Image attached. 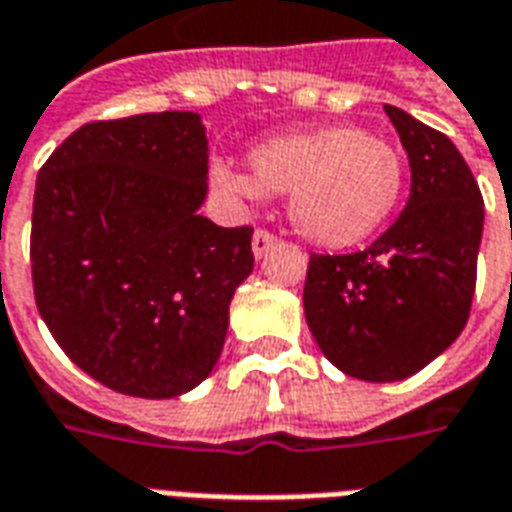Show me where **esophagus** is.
I'll return each instance as SVG.
<instances>
[{
    "mask_svg": "<svg viewBox=\"0 0 512 512\" xmlns=\"http://www.w3.org/2000/svg\"><path fill=\"white\" fill-rule=\"evenodd\" d=\"M276 244V236L271 233V230H255V236H252V252H255V257L260 260V257L268 255V249Z\"/></svg>",
    "mask_w": 512,
    "mask_h": 512,
    "instance_id": "1",
    "label": "esophagus"
}]
</instances>
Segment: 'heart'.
I'll list each match as a JSON object with an SVG mask.
<instances>
[{
	"mask_svg": "<svg viewBox=\"0 0 512 512\" xmlns=\"http://www.w3.org/2000/svg\"><path fill=\"white\" fill-rule=\"evenodd\" d=\"M238 195H290V219L312 244L347 249L366 241L396 211L404 189L399 151L358 127L293 132L252 151V179L214 168Z\"/></svg>",
	"mask_w": 512,
	"mask_h": 512,
	"instance_id": "heart-1",
	"label": "heart"
}]
</instances>
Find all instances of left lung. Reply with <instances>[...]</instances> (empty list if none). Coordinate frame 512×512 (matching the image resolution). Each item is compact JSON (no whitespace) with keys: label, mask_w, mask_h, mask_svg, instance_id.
I'll list each match as a JSON object with an SVG mask.
<instances>
[{"label":"left lung","mask_w":512,"mask_h":512,"mask_svg":"<svg viewBox=\"0 0 512 512\" xmlns=\"http://www.w3.org/2000/svg\"><path fill=\"white\" fill-rule=\"evenodd\" d=\"M410 157V200L363 252L312 255L304 312L328 361L366 382L420 372L467 325L483 195L448 135L385 105Z\"/></svg>","instance_id":"obj_1"}]
</instances>
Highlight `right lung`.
Listing matches in <instances>:
<instances>
[{"instance_id":"right-lung-1","label":"right lung","mask_w":512,"mask_h":512,"mask_svg":"<svg viewBox=\"0 0 512 512\" xmlns=\"http://www.w3.org/2000/svg\"><path fill=\"white\" fill-rule=\"evenodd\" d=\"M206 179L192 111L89 121L37 173L34 301L64 355L111 391L173 399L217 366L255 255L252 227L198 214Z\"/></svg>"}]
</instances>
